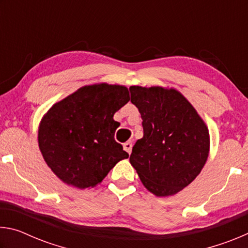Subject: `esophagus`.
Returning <instances> with one entry per match:
<instances>
[{
  "instance_id": "obj_1",
  "label": "esophagus",
  "mask_w": 248,
  "mask_h": 248,
  "mask_svg": "<svg viewBox=\"0 0 248 248\" xmlns=\"http://www.w3.org/2000/svg\"><path fill=\"white\" fill-rule=\"evenodd\" d=\"M131 149H132V143L131 142H125L124 143V150L129 154H131Z\"/></svg>"
}]
</instances>
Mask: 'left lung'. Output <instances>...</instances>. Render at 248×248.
Wrapping results in <instances>:
<instances>
[{
	"label": "left lung",
	"instance_id": "8db88e82",
	"mask_svg": "<svg viewBox=\"0 0 248 248\" xmlns=\"http://www.w3.org/2000/svg\"><path fill=\"white\" fill-rule=\"evenodd\" d=\"M129 90L143 127V138L133 145L130 163L155 196L177 194L207 162V125L178 91L161 86H130Z\"/></svg>",
	"mask_w": 248,
	"mask_h": 248
}]
</instances>
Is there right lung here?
I'll use <instances>...</instances> for the list:
<instances>
[{
	"mask_svg": "<svg viewBox=\"0 0 248 248\" xmlns=\"http://www.w3.org/2000/svg\"><path fill=\"white\" fill-rule=\"evenodd\" d=\"M130 100L123 85H86L49 109L38 144L45 162L62 182L79 189L102 183L129 154L115 140L116 111Z\"/></svg>",
	"mask_w": 248,
	"mask_h": 248,
	"instance_id": "add662e5",
	"label": "right lung"
}]
</instances>
